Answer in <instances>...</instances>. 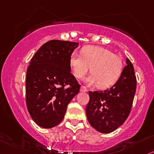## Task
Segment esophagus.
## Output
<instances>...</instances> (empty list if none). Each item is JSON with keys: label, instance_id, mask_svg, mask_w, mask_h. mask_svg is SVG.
<instances>
[{"label": "esophagus", "instance_id": "esophagus-1", "mask_svg": "<svg viewBox=\"0 0 154 154\" xmlns=\"http://www.w3.org/2000/svg\"><path fill=\"white\" fill-rule=\"evenodd\" d=\"M80 91H84V92H86V91H88V89H87L86 87L82 86L81 88H80Z\"/></svg>", "mask_w": 154, "mask_h": 154}]
</instances>
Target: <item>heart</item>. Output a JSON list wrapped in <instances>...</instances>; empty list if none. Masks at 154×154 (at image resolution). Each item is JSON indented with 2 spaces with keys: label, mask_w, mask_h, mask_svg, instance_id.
<instances>
[{
  "label": "heart",
  "mask_w": 154,
  "mask_h": 154,
  "mask_svg": "<svg viewBox=\"0 0 154 154\" xmlns=\"http://www.w3.org/2000/svg\"><path fill=\"white\" fill-rule=\"evenodd\" d=\"M69 65L74 75L80 79L90 69L91 74L85 79L89 85L98 84L100 88H106L116 82L124 68L122 60L112 50L103 47L87 45L82 50V54L73 52Z\"/></svg>",
  "instance_id": "1"
}]
</instances>
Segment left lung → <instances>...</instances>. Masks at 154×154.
I'll list each match as a JSON object with an SVG mask.
<instances>
[{"instance_id": "left-lung-1", "label": "left lung", "mask_w": 154, "mask_h": 154, "mask_svg": "<svg viewBox=\"0 0 154 154\" xmlns=\"http://www.w3.org/2000/svg\"><path fill=\"white\" fill-rule=\"evenodd\" d=\"M127 65L119 79L110 89L89 91L86 114L90 125L101 133H110L124 124L131 112L137 88L134 66L126 58Z\"/></svg>"}]
</instances>
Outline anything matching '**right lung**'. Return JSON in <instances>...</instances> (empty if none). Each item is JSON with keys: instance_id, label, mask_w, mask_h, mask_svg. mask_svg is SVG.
<instances>
[{"instance_id": "right-lung-1", "label": "right lung", "mask_w": 154, "mask_h": 154, "mask_svg": "<svg viewBox=\"0 0 154 154\" xmlns=\"http://www.w3.org/2000/svg\"><path fill=\"white\" fill-rule=\"evenodd\" d=\"M79 43L52 40L40 47L26 74V105L38 126L50 129L59 124L80 85L70 72L69 58Z\"/></svg>"}]
</instances>
